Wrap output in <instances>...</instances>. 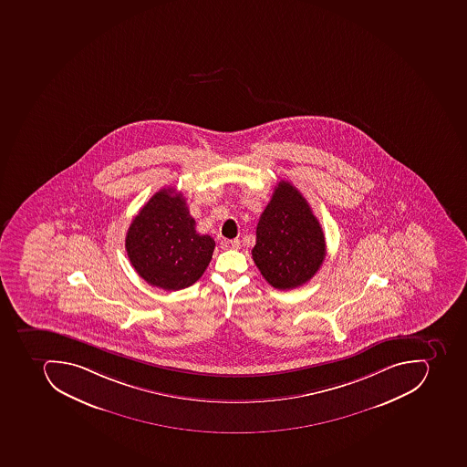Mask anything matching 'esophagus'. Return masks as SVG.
I'll return each mask as SVG.
<instances>
[{"label":"esophagus","instance_id":"1","mask_svg":"<svg viewBox=\"0 0 467 467\" xmlns=\"http://www.w3.org/2000/svg\"><path fill=\"white\" fill-rule=\"evenodd\" d=\"M222 247L224 250H234L239 249L240 242L239 240H222Z\"/></svg>","mask_w":467,"mask_h":467}]
</instances>
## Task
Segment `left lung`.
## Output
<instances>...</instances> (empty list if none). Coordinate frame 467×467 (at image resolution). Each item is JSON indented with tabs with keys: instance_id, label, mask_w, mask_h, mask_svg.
<instances>
[{
	"instance_id": "8db88e82",
	"label": "left lung",
	"mask_w": 467,
	"mask_h": 467,
	"mask_svg": "<svg viewBox=\"0 0 467 467\" xmlns=\"http://www.w3.org/2000/svg\"><path fill=\"white\" fill-rule=\"evenodd\" d=\"M252 256L262 276L281 291L306 284L326 259L323 228L288 181L277 183L260 215Z\"/></svg>"
}]
</instances>
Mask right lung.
<instances>
[{"label":"right lung","mask_w":467,"mask_h":467,"mask_svg":"<svg viewBox=\"0 0 467 467\" xmlns=\"http://www.w3.org/2000/svg\"><path fill=\"white\" fill-rule=\"evenodd\" d=\"M215 242L198 234L182 193L173 188L156 192L127 230L131 266L151 286L165 291L188 288L210 265Z\"/></svg>","instance_id":"add662e5"}]
</instances>
